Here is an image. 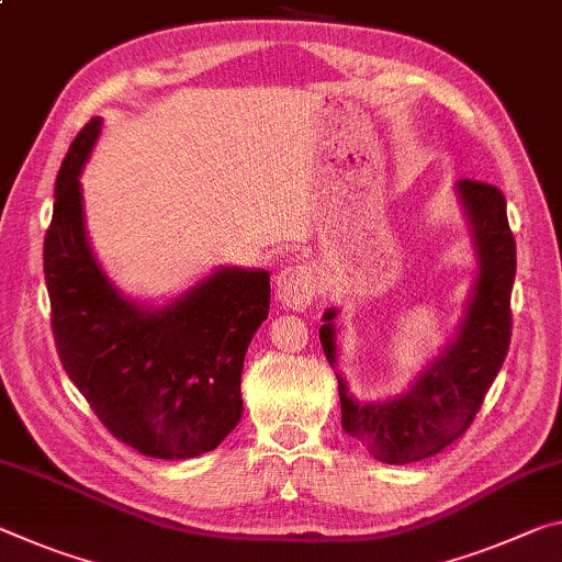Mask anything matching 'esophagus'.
I'll return each instance as SVG.
<instances>
[{"label": "esophagus", "mask_w": 562, "mask_h": 562, "mask_svg": "<svg viewBox=\"0 0 562 562\" xmlns=\"http://www.w3.org/2000/svg\"><path fill=\"white\" fill-rule=\"evenodd\" d=\"M319 288V272L315 265L297 262L288 265L274 278V297L288 310H305L315 300Z\"/></svg>", "instance_id": "obj_1"}]
</instances>
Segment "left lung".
<instances>
[{
  "label": "left lung",
  "mask_w": 562,
  "mask_h": 562,
  "mask_svg": "<svg viewBox=\"0 0 562 562\" xmlns=\"http://www.w3.org/2000/svg\"><path fill=\"white\" fill-rule=\"evenodd\" d=\"M477 255V278L456 340L415 378L407 393L385 403H358L337 375L342 430L362 442L380 462L405 465L430 458L456 442L483 405L510 347V292L515 280V237L507 225L503 192L493 184H456ZM337 310H327L319 327L327 362L337 364Z\"/></svg>",
  "instance_id": "1"
}]
</instances>
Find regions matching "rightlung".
Listing matches in <instances>:
<instances>
[{
	"mask_svg": "<svg viewBox=\"0 0 562 562\" xmlns=\"http://www.w3.org/2000/svg\"><path fill=\"white\" fill-rule=\"evenodd\" d=\"M100 127L89 120L69 145L44 237L61 368L124 445L149 458H198L243 417L245 352L270 313V272L220 267L165 307L120 295L89 247L79 187Z\"/></svg>",
	"mask_w": 562,
	"mask_h": 562,
	"instance_id": "right-lung-1",
	"label": "right lung"
}]
</instances>
